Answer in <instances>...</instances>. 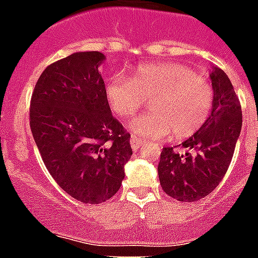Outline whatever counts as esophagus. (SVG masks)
Returning <instances> with one entry per match:
<instances>
[{"instance_id":"1","label":"esophagus","mask_w":258,"mask_h":258,"mask_svg":"<svg viewBox=\"0 0 258 258\" xmlns=\"http://www.w3.org/2000/svg\"><path fill=\"white\" fill-rule=\"evenodd\" d=\"M130 144H131V147H133L134 151H138V149L142 148V147L146 144V142H143L139 136L133 135L131 136V139H130Z\"/></svg>"}]
</instances>
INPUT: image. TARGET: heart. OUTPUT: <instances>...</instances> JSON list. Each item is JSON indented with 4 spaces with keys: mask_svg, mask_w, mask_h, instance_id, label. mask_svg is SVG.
Listing matches in <instances>:
<instances>
[{
    "mask_svg": "<svg viewBox=\"0 0 258 258\" xmlns=\"http://www.w3.org/2000/svg\"><path fill=\"white\" fill-rule=\"evenodd\" d=\"M106 99L119 118L139 111L146 99L151 112L134 118L128 128L140 139L169 135L185 139L207 120L214 106V89L194 69L178 62L142 64L131 77L110 76L105 84Z\"/></svg>",
    "mask_w": 258,
    "mask_h": 258,
    "instance_id": "1",
    "label": "heart"
}]
</instances>
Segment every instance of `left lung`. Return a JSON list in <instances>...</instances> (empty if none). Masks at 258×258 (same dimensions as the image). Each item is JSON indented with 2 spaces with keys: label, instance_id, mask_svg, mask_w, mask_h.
<instances>
[{
  "label": "left lung",
  "instance_id": "obj_1",
  "mask_svg": "<svg viewBox=\"0 0 258 258\" xmlns=\"http://www.w3.org/2000/svg\"><path fill=\"white\" fill-rule=\"evenodd\" d=\"M210 80L214 89V106L205 124L181 144L194 153H174L162 148L157 166L162 190L181 202H196L215 189L228 169L243 116L228 76L211 67Z\"/></svg>",
  "mask_w": 258,
  "mask_h": 258
}]
</instances>
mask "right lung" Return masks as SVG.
<instances>
[{"mask_svg":"<svg viewBox=\"0 0 258 258\" xmlns=\"http://www.w3.org/2000/svg\"><path fill=\"white\" fill-rule=\"evenodd\" d=\"M98 51L75 52L43 71L30 105V125L57 185L84 203H102L119 190L131 159L130 134L111 114Z\"/></svg>","mask_w":258,"mask_h":258,"instance_id":"right-lung-1","label":"right lung"}]
</instances>
